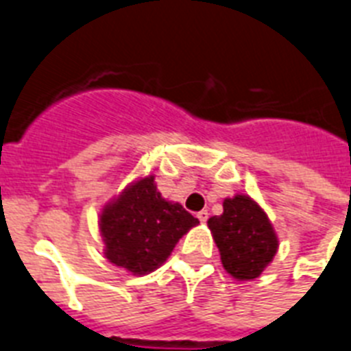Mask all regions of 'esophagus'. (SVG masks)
<instances>
[{"label":"esophagus","instance_id":"esophagus-1","mask_svg":"<svg viewBox=\"0 0 351 351\" xmlns=\"http://www.w3.org/2000/svg\"><path fill=\"white\" fill-rule=\"evenodd\" d=\"M196 217L199 219V223H205V221L208 219V212L207 210H199L198 214H196Z\"/></svg>","mask_w":351,"mask_h":351}]
</instances>
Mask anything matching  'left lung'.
I'll return each mask as SVG.
<instances>
[{"mask_svg":"<svg viewBox=\"0 0 351 351\" xmlns=\"http://www.w3.org/2000/svg\"><path fill=\"white\" fill-rule=\"evenodd\" d=\"M221 264L235 280H253L269 266L278 237L264 208L246 194L223 202V214L207 221Z\"/></svg>","mask_w":351,"mask_h":351,"instance_id":"left-lung-1","label":"left lung"}]
</instances>
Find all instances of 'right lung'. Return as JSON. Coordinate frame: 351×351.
Listing matches in <instances>:
<instances>
[{
  "label": "right lung",
  "instance_id": "add662e5",
  "mask_svg": "<svg viewBox=\"0 0 351 351\" xmlns=\"http://www.w3.org/2000/svg\"><path fill=\"white\" fill-rule=\"evenodd\" d=\"M198 223L180 203L162 198L155 176H143L101 208L103 253L132 275H148L167 261L176 243Z\"/></svg>",
  "mask_w": 351,
  "mask_h": 351
}]
</instances>
